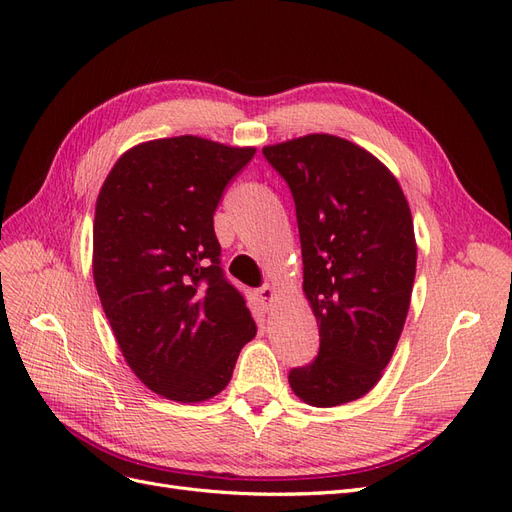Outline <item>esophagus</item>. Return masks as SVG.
Segmentation results:
<instances>
[{
    "mask_svg": "<svg viewBox=\"0 0 512 512\" xmlns=\"http://www.w3.org/2000/svg\"><path fill=\"white\" fill-rule=\"evenodd\" d=\"M258 299L265 303L267 307H271L273 305V301L277 299V290L273 288V286H262V288H258Z\"/></svg>",
    "mask_w": 512,
    "mask_h": 512,
    "instance_id": "1",
    "label": "esophagus"
}]
</instances>
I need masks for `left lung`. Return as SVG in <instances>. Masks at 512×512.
<instances>
[{
  "label": "left lung",
  "instance_id": "1",
  "mask_svg": "<svg viewBox=\"0 0 512 512\" xmlns=\"http://www.w3.org/2000/svg\"><path fill=\"white\" fill-rule=\"evenodd\" d=\"M297 207L303 292L320 350L290 389L333 408L367 395L389 365L410 309L416 239L395 175L346 138L307 134L262 147Z\"/></svg>",
  "mask_w": 512,
  "mask_h": 512
}]
</instances>
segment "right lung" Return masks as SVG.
<instances>
[{
	"mask_svg": "<svg viewBox=\"0 0 512 512\" xmlns=\"http://www.w3.org/2000/svg\"><path fill=\"white\" fill-rule=\"evenodd\" d=\"M256 147L173 136L128 149L96 200L94 282L123 359L179 404L222 393L256 322L226 282L213 213Z\"/></svg>",
	"mask_w": 512,
	"mask_h": 512,
	"instance_id": "obj_1",
	"label": "right lung"
}]
</instances>
